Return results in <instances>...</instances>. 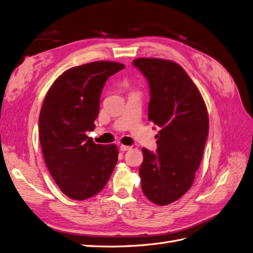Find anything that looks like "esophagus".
I'll list each match as a JSON object with an SVG mask.
<instances>
[{
    "label": "esophagus",
    "mask_w": 253,
    "mask_h": 253,
    "mask_svg": "<svg viewBox=\"0 0 253 253\" xmlns=\"http://www.w3.org/2000/svg\"><path fill=\"white\" fill-rule=\"evenodd\" d=\"M120 149L122 150V151H126V150H129V149H131V146H128V145H122L120 146Z\"/></svg>",
    "instance_id": "1"
}]
</instances>
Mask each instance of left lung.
<instances>
[{"instance_id": "obj_1", "label": "left lung", "mask_w": 253, "mask_h": 253, "mask_svg": "<svg viewBox=\"0 0 253 253\" xmlns=\"http://www.w3.org/2000/svg\"><path fill=\"white\" fill-rule=\"evenodd\" d=\"M133 66L149 84L148 120L160 127L157 153L142 148L141 187L151 203L167 206L193 184L208 138V110L196 84L178 63L136 58Z\"/></svg>"}]
</instances>
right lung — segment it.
<instances>
[{"label":"right lung","mask_w":253,"mask_h":253,"mask_svg":"<svg viewBox=\"0 0 253 253\" xmlns=\"http://www.w3.org/2000/svg\"><path fill=\"white\" fill-rule=\"evenodd\" d=\"M125 68L94 61L67 70L50 85L39 117L44 161L56 184L71 199L84 200L104 189L118 162L117 145L95 144L99 99L109 76Z\"/></svg>","instance_id":"add662e5"}]
</instances>
